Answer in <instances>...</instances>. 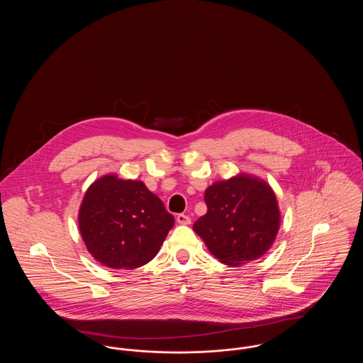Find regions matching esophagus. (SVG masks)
<instances>
[{"mask_svg": "<svg viewBox=\"0 0 363 363\" xmlns=\"http://www.w3.org/2000/svg\"><path fill=\"white\" fill-rule=\"evenodd\" d=\"M177 222L179 225H190V218L188 215H185V213H178L177 215Z\"/></svg>", "mask_w": 363, "mask_h": 363, "instance_id": "obj_1", "label": "esophagus"}]
</instances>
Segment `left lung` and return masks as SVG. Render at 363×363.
I'll return each instance as SVG.
<instances>
[{
  "label": "left lung",
  "mask_w": 363,
  "mask_h": 363,
  "mask_svg": "<svg viewBox=\"0 0 363 363\" xmlns=\"http://www.w3.org/2000/svg\"><path fill=\"white\" fill-rule=\"evenodd\" d=\"M204 200L207 213L193 230L223 264L237 267L259 259L272 246L280 212L269 185L241 174L211 185Z\"/></svg>",
  "instance_id": "left-lung-1"
}]
</instances>
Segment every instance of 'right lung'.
<instances>
[{
    "instance_id": "1",
    "label": "right lung",
    "mask_w": 363,
    "mask_h": 363,
    "mask_svg": "<svg viewBox=\"0 0 363 363\" xmlns=\"http://www.w3.org/2000/svg\"><path fill=\"white\" fill-rule=\"evenodd\" d=\"M173 225V215L141 181L116 175L95 181L79 212L88 252L114 269H135L150 262Z\"/></svg>"
}]
</instances>
